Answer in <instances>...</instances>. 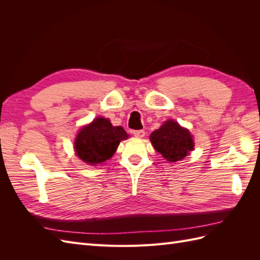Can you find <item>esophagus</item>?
Masks as SVG:
<instances>
[{
	"label": "esophagus",
	"instance_id": "esophagus-1",
	"mask_svg": "<svg viewBox=\"0 0 260 260\" xmlns=\"http://www.w3.org/2000/svg\"><path fill=\"white\" fill-rule=\"evenodd\" d=\"M133 135L137 138H143L145 136V131L144 130H136L133 131Z\"/></svg>",
	"mask_w": 260,
	"mask_h": 260
}]
</instances>
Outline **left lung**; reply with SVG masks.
Wrapping results in <instances>:
<instances>
[{
	"label": "left lung",
	"mask_w": 260,
	"mask_h": 260,
	"mask_svg": "<svg viewBox=\"0 0 260 260\" xmlns=\"http://www.w3.org/2000/svg\"><path fill=\"white\" fill-rule=\"evenodd\" d=\"M151 142L157 152L168 161H177L184 158L188 152L193 151L194 142L187 129L180 127L175 120H168L159 129L155 130Z\"/></svg>",
	"instance_id": "8db88e82"
}]
</instances>
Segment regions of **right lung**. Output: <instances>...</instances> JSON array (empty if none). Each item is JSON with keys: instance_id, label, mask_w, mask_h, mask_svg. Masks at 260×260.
<instances>
[{"instance_id": "right-lung-1", "label": "right lung", "mask_w": 260, "mask_h": 260, "mask_svg": "<svg viewBox=\"0 0 260 260\" xmlns=\"http://www.w3.org/2000/svg\"><path fill=\"white\" fill-rule=\"evenodd\" d=\"M127 138L121 127H113L108 119L99 117L78 133L75 149L80 159L95 166L111 158L120 141Z\"/></svg>"}]
</instances>
